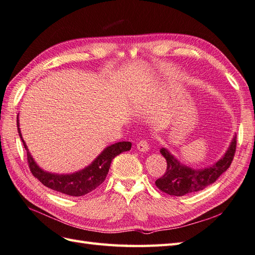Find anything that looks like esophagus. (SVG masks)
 <instances>
[{"label": "esophagus", "instance_id": "esophagus-1", "mask_svg": "<svg viewBox=\"0 0 255 255\" xmlns=\"http://www.w3.org/2000/svg\"><path fill=\"white\" fill-rule=\"evenodd\" d=\"M136 148H137V150H139V151L146 152V151H148V149H149V144L147 143L146 140H140V142L137 143Z\"/></svg>", "mask_w": 255, "mask_h": 255}]
</instances>
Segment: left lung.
I'll use <instances>...</instances> for the list:
<instances>
[{
    "instance_id": "left-lung-1",
    "label": "left lung",
    "mask_w": 255,
    "mask_h": 255,
    "mask_svg": "<svg viewBox=\"0 0 255 255\" xmlns=\"http://www.w3.org/2000/svg\"><path fill=\"white\" fill-rule=\"evenodd\" d=\"M236 145L237 135H234L222 158L214 165L201 169H194L184 165L167 148L162 147L160 152L167 160V170L161 178L156 180L157 188L173 196H183L204 190L206 186L213 184L230 167L235 156Z\"/></svg>"
}]
</instances>
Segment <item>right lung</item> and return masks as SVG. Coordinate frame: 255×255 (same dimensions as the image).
<instances>
[{"label": "right lung", "mask_w": 255, "mask_h": 255, "mask_svg": "<svg viewBox=\"0 0 255 255\" xmlns=\"http://www.w3.org/2000/svg\"><path fill=\"white\" fill-rule=\"evenodd\" d=\"M17 129H18L19 137L27 151V160L33 177L37 178L47 188L71 196H83L97 189L108 174L113 158L120 155L123 151L129 150L132 146V143L129 142L115 143L106 147L90 165L85 167L82 170L66 174L52 173L44 171L43 169L39 167L28 150V147L25 140L22 139L20 133L18 116H17Z\"/></svg>", "instance_id": "obj_1"}]
</instances>
